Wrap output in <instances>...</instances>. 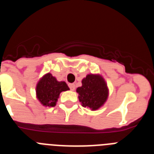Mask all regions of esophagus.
I'll list each match as a JSON object with an SVG mask.
<instances>
[{
	"mask_svg": "<svg viewBox=\"0 0 154 154\" xmlns=\"http://www.w3.org/2000/svg\"><path fill=\"white\" fill-rule=\"evenodd\" d=\"M69 88H70V89L71 90H75V85H74V84H72V83H70V84H69Z\"/></svg>",
	"mask_w": 154,
	"mask_h": 154,
	"instance_id": "1",
	"label": "esophagus"
}]
</instances>
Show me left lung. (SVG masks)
Listing matches in <instances>:
<instances>
[{
	"mask_svg": "<svg viewBox=\"0 0 154 154\" xmlns=\"http://www.w3.org/2000/svg\"><path fill=\"white\" fill-rule=\"evenodd\" d=\"M82 84L76 89L82 106L91 110L100 108L108 97V88L103 77L99 75H88L82 79Z\"/></svg>",
	"mask_w": 154,
	"mask_h": 154,
	"instance_id": "1",
	"label": "left lung"
}]
</instances>
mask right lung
Here are the masks:
<instances>
[{
  "instance_id": "1",
  "label": "right lung",
  "mask_w": 154,
  "mask_h": 154,
  "mask_svg": "<svg viewBox=\"0 0 154 154\" xmlns=\"http://www.w3.org/2000/svg\"><path fill=\"white\" fill-rule=\"evenodd\" d=\"M69 89L65 82H58L51 73H48L37 84V98L45 106H55L59 94Z\"/></svg>"
}]
</instances>
